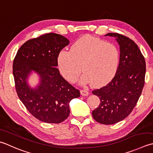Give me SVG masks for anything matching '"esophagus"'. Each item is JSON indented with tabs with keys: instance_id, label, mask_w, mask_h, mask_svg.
<instances>
[{
	"instance_id": "34e87169",
	"label": "esophagus",
	"mask_w": 153,
	"mask_h": 153,
	"mask_svg": "<svg viewBox=\"0 0 153 153\" xmlns=\"http://www.w3.org/2000/svg\"><path fill=\"white\" fill-rule=\"evenodd\" d=\"M80 93L81 95H83V96H87L89 94L88 91L86 90V89H82V90H80Z\"/></svg>"
}]
</instances>
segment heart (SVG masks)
Wrapping results in <instances>:
<instances>
[{"label":"heart","instance_id":"obj_1","mask_svg":"<svg viewBox=\"0 0 153 153\" xmlns=\"http://www.w3.org/2000/svg\"><path fill=\"white\" fill-rule=\"evenodd\" d=\"M119 51L114 44L91 36H84L76 40L70 51L59 53L58 62L63 76L74 83L82 71V84L91 83L94 87L103 85L111 80L117 70Z\"/></svg>","mask_w":153,"mask_h":153}]
</instances>
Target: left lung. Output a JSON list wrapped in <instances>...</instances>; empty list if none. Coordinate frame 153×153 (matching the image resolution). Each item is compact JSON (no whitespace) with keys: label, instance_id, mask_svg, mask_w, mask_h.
<instances>
[{"label":"left lung","instance_id":"8db88e82","mask_svg":"<svg viewBox=\"0 0 153 153\" xmlns=\"http://www.w3.org/2000/svg\"><path fill=\"white\" fill-rule=\"evenodd\" d=\"M105 36L116 38L120 48L119 64L112 80L92 91L100 99V105L93 111L92 116L100 123L113 125L126 118L135 107L145 85L146 63L131 39L117 33Z\"/></svg>","mask_w":153,"mask_h":153}]
</instances>
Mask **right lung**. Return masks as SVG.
<instances>
[{
	"mask_svg": "<svg viewBox=\"0 0 153 153\" xmlns=\"http://www.w3.org/2000/svg\"><path fill=\"white\" fill-rule=\"evenodd\" d=\"M70 44L66 38L48 33L29 40L18 50L13 62V76L18 96L38 120L59 123L70 115V101L80 92L63 78L58 66L60 51ZM32 71L41 81L35 88L27 82Z\"/></svg>",
	"mask_w": 153,
	"mask_h": 153,
	"instance_id": "right-lung-1",
	"label": "right lung"
}]
</instances>
